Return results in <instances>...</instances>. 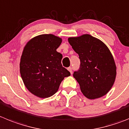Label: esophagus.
Returning <instances> with one entry per match:
<instances>
[{"label": "esophagus", "instance_id": "obj_1", "mask_svg": "<svg viewBox=\"0 0 129 129\" xmlns=\"http://www.w3.org/2000/svg\"><path fill=\"white\" fill-rule=\"evenodd\" d=\"M68 70L70 72L71 74H72V67H69V68H68Z\"/></svg>", "mask_w": 129, "mask_h": 129}]
</instances>
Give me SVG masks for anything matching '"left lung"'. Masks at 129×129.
<instances>
[{
  "label": "left lung",
  "mask_w": 129,
  "mask_h": 129,
  "mask_svg": "<svg viewBox=\"0 0 129 129\" xmlns=\"http://www.w3.org/2000/svg\"><path fill=\"white\" fill-rule=\"evenodd\" d=\"M68 40L81 61L80 69L73 75L82 94L91 100L106 95L116 76L115 61L108 47L88 34L68 38Z\"/></svg>",
  "instance_id": "1"
}]
</instances>
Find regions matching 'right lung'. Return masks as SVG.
Here are the masks:
<instances>
[{
	"label": "right lung",
	"instance_id": "obj_1",
	"mask_svg": "<svg viewBox=\"0 0 129 129\" xmlns=\"http://www.w3.org/2000/svg\"><path fill=\"white\" fill-rule=\"evenodd\" d=\"M61 42V38L45 34L31 38L23 48L20 72L26 88L38 97L52 96L70 75L61 64L62 54L56 50Z\"/></svg>",
	"mask_w": 129,
	"mask_h": 129
}]
</instances>
